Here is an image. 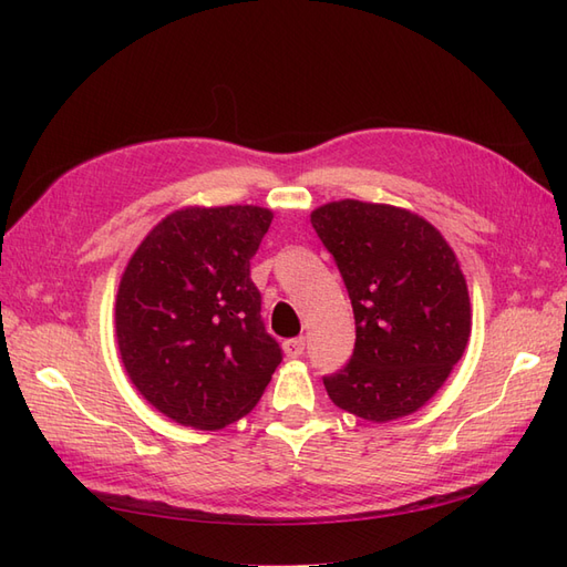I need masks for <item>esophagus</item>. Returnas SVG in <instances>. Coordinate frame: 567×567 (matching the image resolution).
<instances>
[{
  "instance_id": "obj_1",
  "label": "esophagus",
  "mask_w": 567,
  "mask_h": 567,
  "mask_svg": "<svg viewBox=\"0 0 567 567\" xmlns=\"http://www.w3.org/2000/svg\"><path fill=\"white\" fill-rule=\"evenodd\" d=\"M284 352H286V357H290V359H298V357L305 352V338L284 340Z\"/></svg>"
}]
</instances>
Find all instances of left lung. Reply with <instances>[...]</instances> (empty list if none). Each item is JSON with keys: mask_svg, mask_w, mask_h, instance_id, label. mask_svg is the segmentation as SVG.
<instances>
[{"mask_svg": "<svg viewBox=\"0 0 567 567\" xmlns=\"http://www.w3.org/2000/svg\"><path fill=\"white\" fill-rule=\"evenodd\" d=\"M354 312V352L323 375L336 406L373 423L414 414L447 381L471 336L456 255L423 217L394 205L336 200L312 213Z\"/></svg>", "mask_w": 567, "mask_h": 567, "instance_id": "1", "label": "left lung"}]
</instances>
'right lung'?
I'll return each mask as SVG.
<instances>
[{"instance_id": "right-lung-1", "label": "right lung", "mask_w": 567, "mask_h": 567, "mask_svg": "<svg viewBox=\"0 0 567 567\" xmlns=\"http://www.w3.org/2000/svg\"><path fill=\"white\" fill-rule=\"evenodd\" d=\"M271 217L257 205L184 208L130 257L115 298L117 348L134 388L167 419L219 431L248 414L281 364L250 279Z\"/></svg>"}]
</instances>
